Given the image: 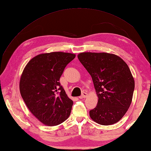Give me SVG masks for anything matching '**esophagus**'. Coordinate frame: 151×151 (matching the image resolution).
<instances>
[{
  "label": "esophagus",
  "instance_id": "34e87169",
  "mask_svg": "<svg viewBox=\"0 0 151 151\" xmlns=\"http://www.w3.org/2000/svg\"><path fill=\"white\" fill-rule=\"evenodd\" d=\"M87 96H88V93H87L83 92L82 94L79 97V99H84V98H86V97H87Z\"/></svg>",
  "mask_w": 151,
  "mask_h": 151
}]
</instances>
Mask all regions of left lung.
<instances>
[{
	"instance_id": "left-lung-1",
	"label": "left lung",
	"mask_w": 151,
	"mask_h": 151,
	"mask_svg": "<svg viewBox=\"0 0 151 151\" xmlns=\"http://www.w3.org/2000/svg\"><path fill=\"white\" fill-rule=\"evenodd\" d=\"M78 58L91 75L98 96L97 105L89 111L96 123L110 125L126 114L132 100L134 80L120 57L106 52H82Z\"/></svg>"
}]
</instances>
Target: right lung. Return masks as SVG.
Returning a JSON list of instances; mask_svg holds the SVG:
<instances>
[{
    "label": "right lung",
    "mask_w": 151,
    "mask_h": 151,
    "mask_svg": "<svg viewBox=\"0 0 151 151\" xmlns=\"http://www.w3.org/2000/svg\"><path fill=\"white\" fill-rule=\"evenodd\" d=\"M75 54L54 52L31 59L21 76V97L30 112L47 126H56L70 115L73 102L59 82Z\"/></svg>",
    "instance_id": "add662e5"
}]
</instances>
